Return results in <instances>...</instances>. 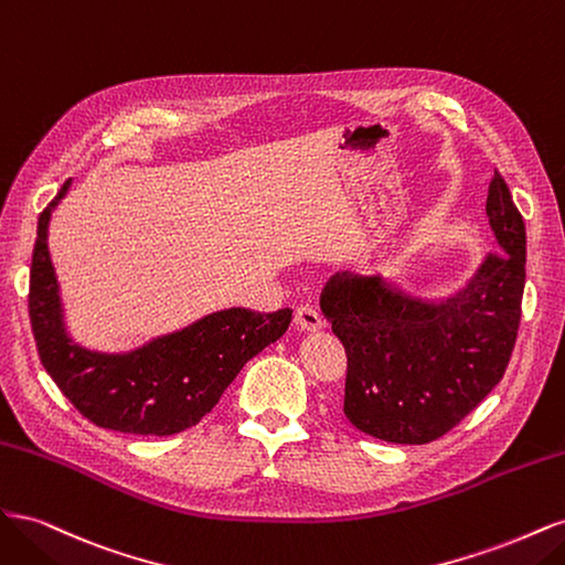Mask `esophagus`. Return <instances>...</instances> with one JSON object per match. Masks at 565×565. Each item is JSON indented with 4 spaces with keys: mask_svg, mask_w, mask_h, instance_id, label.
<instances>
[{
    "mask_svg": "<svg viewBox=\"0 0 565 565\" xmlns=\"http://www.w3.org/2000/svg\"><path fill=\"white\" fill-rule=\"evenodd\" d=\"M322 324V316L316 309H311V306H299L295 311V328L301 332H318Z\"/></svg>",
    "mask_w": 565,
    "mask_h": 565,
    "instance_id": "34e87169",
    "label": "esophagus"
}]
</instances>
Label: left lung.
<instances>
[{
    "instance_id": "8db88e82",
    "label": "left lung",
    "mask_w": 565,
    "mask_h": 565,
    "mask_svg": "<svg viewBox=\"0 0 565 565\" xmlns=\"http://www.w3.org/2000/svg\"><path fill=\"white\" fill-rule=\"evenodd\" d=\"M486 212L494 243L459 292L424 301L382 278L337 273L320 309L347 349L344 415L388 443L446 436L500 384L516 344L525 224L494 169Z\"/></svg>"
}]
</instances>
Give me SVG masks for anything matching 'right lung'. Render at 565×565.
I'll list each match as a JSON object with an SVG mask.
<instances>
[{"mask_svg": "<svg viewBox=\"0 0 565 565\" xmlns=\"http://www.w3.org/2000/svg\"><path fill=\"white\" fill-rule=\"evenodd\" d=\"M71 188L65 181L38 221L30 266V322L51 380L79 413L110 431L172 436L212 413L243 365L280 339L292 309L256 313L226 309L127 353L79 347L63 322L56 270L51 264L49 218Z\"/></svg>", "mask_w": 565, "mask_h": 565, "instance_id": "1", "label": "right lung"}]
</instances>
